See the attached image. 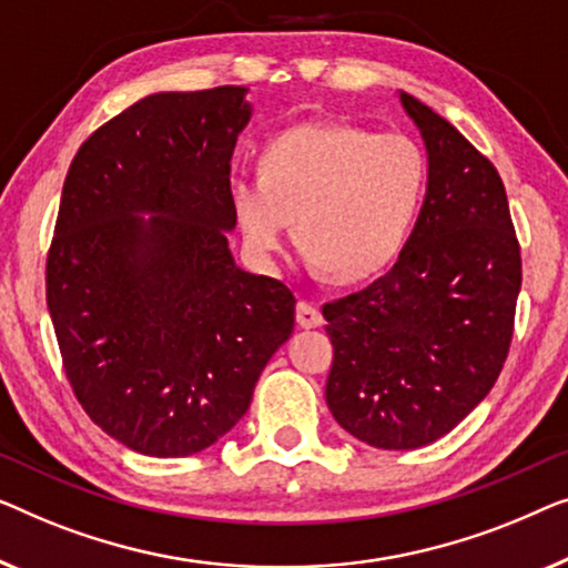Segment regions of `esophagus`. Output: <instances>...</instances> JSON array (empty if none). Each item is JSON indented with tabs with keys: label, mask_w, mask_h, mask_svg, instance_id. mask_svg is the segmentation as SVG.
<instances>
[{
	"label": "esophagus",
	"mask_w": 568,
	"mask_h": 568,
	"mask_svg": "<svg viewBox=\"0 0 568 568\" xmlns=\"http://www.w3.org/2000/svg\"><path fill=\"white\" fill-rule=\"evenodd\" d=\"M295 322L303 329H316V326L324 324V314L314 301H298V306H295Z\"/></svg>",
	"instance_id": "1"
}]
</instances>
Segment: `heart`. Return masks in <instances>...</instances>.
<instances>
[{
	"mask_svg": "<svg viewBox=\"0 0 568 568\" xmlns=\"http://www.w3.org/2000/svg\"><path fill=\"white\" fill-rule=\"evenodd\" d=\"M425 182V154L409 135L303 123L270 139L260 178L242 174L229 195L246 250L257 260L277 257L295 219L308 257L357 281L402 250Z\"/></svg>",
	"mask_w": 568,
	"mask_h": 568,
	"instance_id": "obj_1",
	"label": "heart"
}]
</instances>
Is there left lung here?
Masks as SVG:
<instances>
[{
	"label": "left lung",
	"instance_id": "8db88e82",
	"mask_svg": "<svg viewBox=\"0 0 568 568\" xmlns=\"http://www.w3.org/2000/svg\"><path fill=\"white\" fill-rule=\"evenodd\" d=\"M427 197L394 267L324 303L332 417L383 450L450 433L497 383L515 332L523 257L497 166L412 94Z\"/></svg>",
	"mask_w": 568,
	"mask_h": 568
}]
</instances>
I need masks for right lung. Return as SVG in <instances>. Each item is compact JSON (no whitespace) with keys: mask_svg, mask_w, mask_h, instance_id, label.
Segmentation results:
<instances>
[{"mask_svg":"<svg viewBox=\"0 0 568 568\" xmlns=\"http://www.w3.org/2000/svg\"><path fill=\"white\" fill-rule=\"evenodd\" d=\"M246 121L244 87L151 94L100 125L63 180L45 257L63 373L87 417L135 453L211 447L293 332L291 287L229 252Z\"/></svg>","mask_w":568,"mask_h":568,"instance_id":"add662e5","label":"right lung"}]
</instances>
